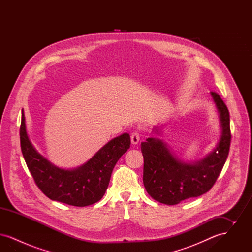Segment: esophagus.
Wrapping results in <instances>:
<instances>
[{
	"instance_id": "esophagus-1",
	"label": "esophagus",
	"mask_w": 252,
	"mask_h": 252,
	"mask_svg": "<svg viewBox=\"0 0 252 252\" xmlns=\"http://www.w3.org/2000/svg\"><path fill=\"white\" fill-rule=\"evenodd\" d=\"M130 139H131L132 144H139V142H140V135H139V133L136 131L131 133Z\"/></svg>"
}]
</instances>
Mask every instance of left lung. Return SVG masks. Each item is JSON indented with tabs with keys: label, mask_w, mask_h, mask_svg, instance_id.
<instances>
[{
	"label": "left lung",
	"mask_w": 252,
	"mask_h": 252,
	"mask_svg": "<svg viewBox=\"0 0 252 252\" xmlns=\"http://www.w3.org/2000/svg\"><path fill=\"white\" fill-rule=\"evenodd\" d=\"M210 94L218 113L221 135L216 147L201 159L185 161L177 156L162 139L154 136L141 144L144 187L156 201L176 205L208 192L226 162L231 138L229 113L220 96L214 92ZM161 126H156L152 133L160 136Z\"/></svg>",
	"instance_id": "left-lung-1"
}]
</instances>
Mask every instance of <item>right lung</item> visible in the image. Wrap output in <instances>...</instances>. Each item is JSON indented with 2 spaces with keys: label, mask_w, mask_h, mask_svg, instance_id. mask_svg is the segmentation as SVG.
Returning <instances> with one entry per match:
<instances>
[{
  "label": "right lung",
  "mask_w": 252,
  "mask_h": 252,
  "mask_svg": "<svg viewBox=\"0 0 252 252\" xmlns=\"http://www.w3.org/2000/svg\"><path fill=\"white\" fill-rule=\"evenodd\" d=\"M25 162L37 187L50 199L76 207L98 202L108 189L112 170L130 147V136L123 133L101 147L82 165L60 168L37 152L26 131L24 108L20 129Z\"/></svg>",
  "instance_id": "add662e5"
}]
</instances>
